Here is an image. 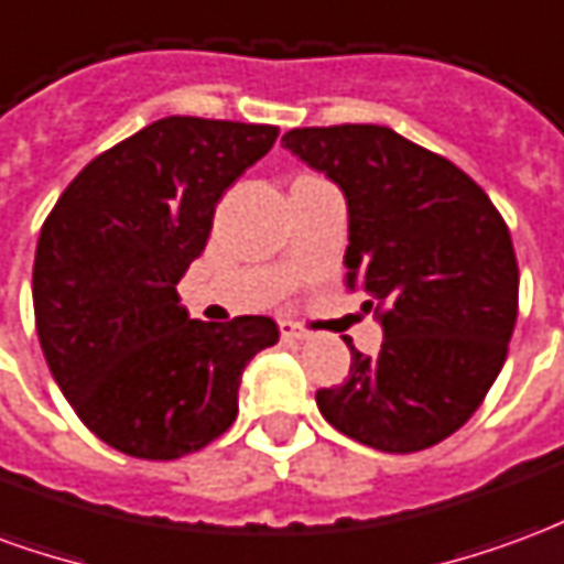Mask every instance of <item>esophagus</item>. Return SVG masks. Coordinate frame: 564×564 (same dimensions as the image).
<instances>
[{"mask_svg":"<svg viewBox=\"0 0 564 564\" xmlns=\"http://www.w3.org/2000/svg\"><path fill=\"white\" fill-rule=\"evenodd\" d=\"M281 338H283V341H305L307 335L299 329L295 323H286V319H283V323H281Z\"/></svg>","mask_w":564,"mask_h":564,"instance_id":"obj_1","label":"esophagus"}]
</instances>
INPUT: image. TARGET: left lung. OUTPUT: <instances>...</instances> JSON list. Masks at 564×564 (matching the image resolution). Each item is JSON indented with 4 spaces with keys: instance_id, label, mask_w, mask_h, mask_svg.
I'll return each instance as SVG.
<instances>
[{
    "instance_id": "left-lung-1",
    "label": "left lung",
    "mask_w": 564,
    "mask_h": 564,
    "mask_svg": "<svg viewBox=\"0 0 564 564\" xmlns=\"http://www.w3.org/2000/svg\"><path fill=\"white\" fill-rule=\"evenodd\" d=\"M283 148L347 198V286L375 307L383 344L356 350L341 387L317 392L338 432L416 453L480 408L508 359L520 269L496 205L453 162L390 127L290 129Z\"/></svg>"
}]
</instances>
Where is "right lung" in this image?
I'll return each instance as SVG.
<instances>
[{
  "instance_id": "add662e5",
  "label": "right lung",
  "mask_w": 564,
  "mask_h": 564,
  "mask_svg": "<svg viewBox=\"0 0 564 564\" xmlns=\"http://www.w3.org/2000/svg\"><path fill=\"white\" fill-rule=\"evenodd\" d=\"M278 127L162 117L99 153L39 235L32 305L44 359L80 423L135 459H181L238 416L247 362L278 344L271 317L189 319L177 281L214 208Z\"/></svg>"
}]
</instances>
